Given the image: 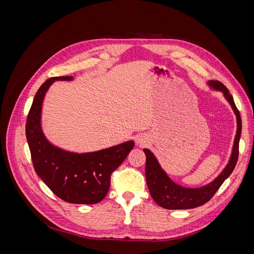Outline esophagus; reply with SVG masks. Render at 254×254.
<instances>
[{"label":"esophagus","mask_w":254,"mask_h":254,"mask_svg":"<svg viewBox=\"0 0 254 254\" xmlns=\"http://www.w3.org/2000/svg\"><path fill=\"white\" fill-rule=\"evenodd\" d=\"M146 142H147V141H146V137L145 136H139V137H137V139H136V144L137 145H139V146H144L145 144H146Z\"/></svg>","instance_id":"obj_1"}]
</instances>
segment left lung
<instances>
[{
  "instance_id": "8db88e82",
  "label": "left lung",
  "mask_w": 254,
  "mask_h": 254,
  "mask_svg": "<svg viewBox=\"0 0 254 254\" xmlns=\"http://www.w3.org/2000/svg\"><path fill=\"white\" fill-rule=\"evenodd\" d=\"M207 84L212 90L219 91L224 94L226 101L231 106V108L236 117V134L233 142L232 152L227 165L221 173L210 183L199 188H187L176 183L171 179V177L160 165L159 161L153 153L144 148L146 155L145 176L146 182L149 190V193L153 200L160 206L167 210H188L200 206L207 202L216 193L217 190L228 177L232 174L237 162L238 157V143L241 139L242 132V120L234 104L233 97L229 93L228 89L217 80L207 81Z\"/></svg>"
}]
</instances>
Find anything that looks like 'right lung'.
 <instances>
[{"label": "right lung", "instance_id": "obj_1", "mask_svg": "<svg viewBox=\"0 0 254 254\" xmlns=\"http://www.w3.org/2000/svg\"><path fill=\"white\" fill-rule=\"evenodd\" d=\"M73 79V76L53 77L37 91L27 115L26 139L35 171L54 194L70 203L94 204L106 197L112 172L126 159L134 142L79 153L60 148L47 139L41 126L44 96L55 81Z\"/></svg>", "mask_w": 254, "mask_h": 254}]
</instances>
